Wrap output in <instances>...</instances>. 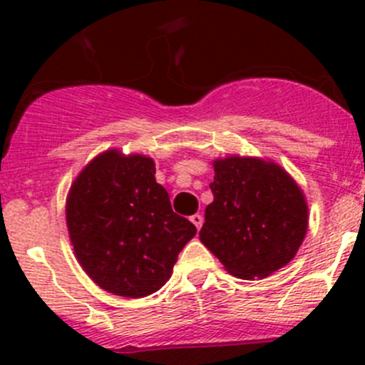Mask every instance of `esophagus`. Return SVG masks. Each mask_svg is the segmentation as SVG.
Instances as JSON below:
<instances>
[{
    "mask_svg": "<svg viewBox=\"0 0 365 365\" xmlns=\"http://www.w3.org/2000/svg\"><path fill=\"white\" fill-rule=\"evenodd\" d=\"M190 222H192L194 226H196L197 230H200V227L203 226V215H200V213H196V215L190 217Z\"/></svg>",
    "mask_w": 365,
    "mask_h": 365,
    "instance_id": "obj_1",
    "label": "esophagus"
}]
</instances>
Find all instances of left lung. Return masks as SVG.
<instances>
[{
	"label": "left lung",
	"mask_w": 365,
	"mask_h": 365,
	"mask_svg": "<svg viewBox=\"0 0 365 365\" xmlns=\"http://www.w3.org/2000/svg\"><path fill=\"white\" fill-rule=\"evenodd\" d=\"M213 201L200 240L231 275L263 279L295 257L307 233L304 192L286 169L259 157L212 162Z\"/></svg>",
	"instance_id": "8db88e82"
}]
</instances>
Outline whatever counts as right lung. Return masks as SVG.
<instances>
[{
	"label": "right lung",
	"mask_w": 365,
	"mask_h": 365,
	"mask_svg": "<svg viewBox=\"0 0 365 365\" xmlns=\"http://www.w3.org/2000/svg\"><path fill=\"white\" fill-rule=\"evenodd\" d=\"M68 237L88 277L108 293L141 298L169 281L196 226L173 212L155 182V162L106 150L84 165L68 190Z\"/></svg>",
	"instance_id": "1"
}]
</instances>
